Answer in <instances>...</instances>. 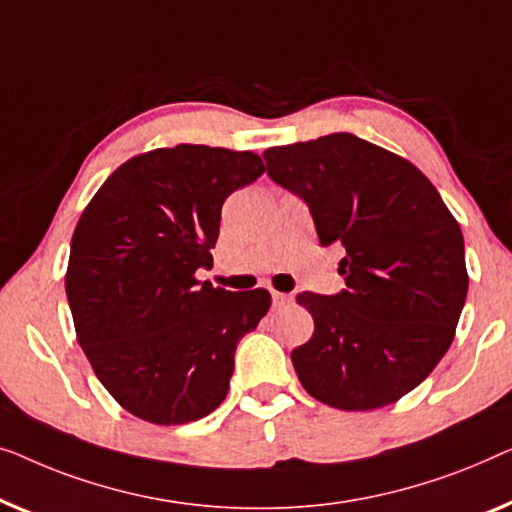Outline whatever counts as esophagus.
Here are the masks:
<instances>
[{
	"label": "esophagus",
	"mask_w": 512,
	"mask_h": 512,
	"mask_svg": "<svg viewBox=\"0 0 512 512\" xmlns=\"http://www.w3.org/2000/svg\"><path fill=\"white\" fill-rule=\"evenodd\" d=\"M290 301H292V297H290V294H285V292H276V290H271V304H273V308H280V306L290 304Z\"/></svg>",
	"instance_id": "1"
}]
</instances>
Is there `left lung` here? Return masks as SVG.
I'll return each mask as SVG.
<instances>
[{
  "mask_svg": "<svg viewBox=\"0 0 512 512\" xmlns=\"http://www.w3.org/2000/svg\"><path fill=\"white\" fill-rule=\"evenodd\" d=\"M264 160L308 206L320 246L345 248L343 290L297 297L315 322L292 350L301 385L341 410L394 403L455 338L469 292L462 229L420 169L355 134L269 148Z\"/></svg>",
  "mask_w": 512,
  "mask_h": 512,
  "instance_id": "obj_1",
  "label": "left lung"
}]
</instances>
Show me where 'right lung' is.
Wrapping results in <instances>:
<instances>
[{"label": "right lung", "mask_w": 512, "mask_h": 512, "mask_svg": "<svg viewBox=\"0 0 512 512\" xmlns=\"http://www.w3.org/2000/svg\"><path fill=\"white\" fill-rule=\"evenodd\" d=\"M264 174L259 155L181 143L132 157L106 178L78 220L64 285L78 343L129 413L187 424L225 401L236 345L271 294L215 290L220 213Z\"/></svg>", "instance_id": "obj_1"}]
</instances>
